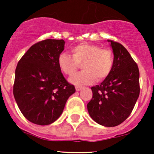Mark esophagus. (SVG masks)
<instances>
[{
    "label": "esophagus",
    "instance_id": "obj_1",
    "mask_svg": "<svg viewBox=\"0 0 154 154\" xmlns=\"http://www.w3.org/2000/svg\"><path fill=\"white\" fill-rule=\"evenodd\" d=\"M82 88H83V87H81V86H76L75 87V89H76V91H80Z\"/></svg>",
    "mask_w": 154,
    "mask_h": 154
}]
</instances>
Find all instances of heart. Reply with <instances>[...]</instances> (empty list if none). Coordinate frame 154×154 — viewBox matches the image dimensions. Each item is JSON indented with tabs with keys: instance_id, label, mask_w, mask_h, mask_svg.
<instances>
[{
	"instance_id": "b5f03b06",
	"label": "heart",
	"mask_w": 154,
	"mask_h": 154,
	"mask_svg": "<svg viewBox=\"0 0 154 154\" xmlns=\"http://www.w3.org/2000/svg\"><path fill=\"white\" fill-rule=\"evenodd\" d=\"M72 56L66 53L59 55L57 63L60 71L71 76L82 65L83 71L69 79L76 86L92 83L97 79L103 81L109 77L113 67V54L111 50L101 48L97 45L81 43L71 49Z\"/></svg>"
}]
</instances>
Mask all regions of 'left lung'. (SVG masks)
Returning <instances> with one entry per match:
<instances>
[{
  "label": "left lung",
  "instance_id": "left-lung-1",
  "mask_svg": "<svg viewBox=\"0 0 154 154\" xmlns=\"http://www.w3.org/2000/svg\"><path fill=\"white\" fill-rule=\"evenodd\" d=\"M107 42L114 55L112 70L100 84L91 88L92 98L87 109L97 124L116 127L129 117L139 97V71L122 45L112 40Z\"/></svg>",
  "mask_w": 154,
  "mask_h": 154
}]
</instances>
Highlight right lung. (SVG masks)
Listing matches in <instances>:
<instances>
[{"mask_svg": "<svg viewBox=\"0 0 154 154\" xmlns=\"http://www.w3.org/2000/svg\"><path fill=\"white\" fill-rule=\"evenodd\" d=\"M65 43L63 39L39 42L29 48L17 65L14 97L23 116L35 125H48L57 121L76 91L57 63Z\"/></svg>", "mask_w": 154, "mask_h": 154, "instance_id": "1", "label": "right lung"}]
</instances>
